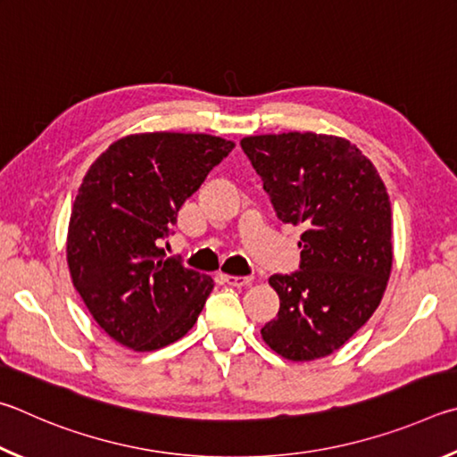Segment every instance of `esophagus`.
I'll list each match as a JSON object with an SVG mask.
<instances>
[{
	"label": "esophagus",
	"mask_w": 457,
	"mask_h": 457,
	"mask_svg": "<svg viewBox=\"0 0 457 457\" xmlns=\"http://www.w3.org/2000/svg\"><path fill=\"white\" fill-rule=\"evenodd\" d=\"M220 278L227 285L230 287H237V289H241V287H249L253 283V277H235V275H220Z\"/></svg>",
	"instance_id": "obj_1"
}]
</instances>
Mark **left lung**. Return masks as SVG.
Wrapping results in <instances>:
<instances>
[{
    "instance_id": "8db88e82",
    "label": "left lung",
    "mask_w": 457,
    "mask_h": 457,
    "mask_svg": "<svg viewBox=\"0 0 457 457\" xmlns=\"http://www.w3.org/2000/svg\"><path fill=\"white\" fill-rule=\"evenodd\" d=\"M245 154L277 216L301 227V270L273 275L281 299L262 341L289 361L341 349L370 321L394 265L391 203L378 168L355 144L331 134L246 136Z\"/></svg>"
}]
</instances>
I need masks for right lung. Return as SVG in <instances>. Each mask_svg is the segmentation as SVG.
<instances>
[{"instance_id":"add662e5","label":"right lung","mask_w":457,"mask_h":457,"mask_svg":"<svg viewBox=\"0 0 457 457\" xmlns=\"http://www.w3.org/2000/svg\"><path fill=\"white\" fill-rule=\"evenodd\" d=\"M233 148L211 134L140 132L112 142L87 168L66 259L94 321L120 345L162 349L196 323L214 281L166 259L158 241Z\"/></svg>"}]
</instances>
